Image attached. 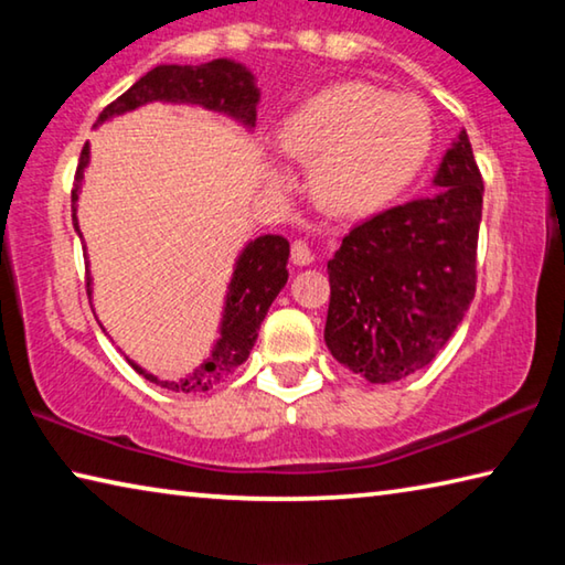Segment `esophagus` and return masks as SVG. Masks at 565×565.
Here are the masks:
<instances>
[{"label":"esophagus","instance_id":"1","mask_svg":"<svg viewBox=\"0 0 565 565\" xmlns=\"http://www.w3.org/2000/svg\"><path fill=\"white\" fill-rule=\"evenodd\" d=\"M291 262L296 266H309L313 262V254H311L309 244L301 242V238H296V242L291 244Z\"/></svg>","mask_w":565,"mask_h":565}]
</instances>
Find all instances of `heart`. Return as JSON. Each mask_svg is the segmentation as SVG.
Instances as JSON below:
<instances>
[{"label":"heart","mask_w":565,"mask_h":565,"mask_svg":"<svg viewBox=\"0 0 565 565\" xmlns=\"http://www.w3.org/2000/svg\"><path fill=\"white\" fill-rule=\"evenodd\" d=\"M279 147L309 164V189L321 212L356 218L376 212L404 189L431 149L424 104L363 82L321 89L284 119ZM276 189L289 174L269 171Z\"/></svg>","instance_id":"heart-1"}]
</instances>
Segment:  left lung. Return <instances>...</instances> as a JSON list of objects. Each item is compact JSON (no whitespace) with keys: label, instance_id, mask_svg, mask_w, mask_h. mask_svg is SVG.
<instances>
[{"label":"left lung","instance_id":"left-lung-1","mask_svg":"<svg viewBox=\"0 0 565 565\" xmlns=\"http://www.w3.org/2000/svg\"><path fill=\"white\" fill-rule=\"evenodd\" d=\"M434 184V196L353 226L329 262L323 339L333 359L371 384L428 366L473 301L483 179L466 131Z\"/></svg>","mask_w":565,"mask_h":565}]
</instances>
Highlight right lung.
Listing matches in <instances>:
<instances>
[{"label": "right lung", "instance_id": "1", "mask_svg": "<svg viewBox=\"0 0 565 565\" xmlns=\"http://www.w3.org/2000/svg\"><path fill=\"white\" fill-rule=\"evenodd\" d=\"M149 102H181V104H199V107L222 111L226 117H234L252 129L256 124V104H259V89L254 84V74L246 66L232 60H214L199 66H179V64H161L147 72L137 84L114 99L109 107L99 114V124L107 121L117 114L131 111ZM89 164V145H84L79 167L74 174L72 189V222L79 232L76 222V199H79L84 167ZM82 236V234H79ZM289 242L284 236L266 234L254 238L242 256L236 259V269L228 284L224 319H222V337L214 343L212 356L202 366L194 369L181 381H159L154 374H147L145 369L129 361L134 371L151 384L169 391H184V394H199L209 391L234 374L248 359L256 337H259L262 321L274 303L276 296L284 289L289 271ZM87 294L92 296V279L87 276Z\"/></svg>", "mask_w": 565, "mask_h": 565}]
</instances>
